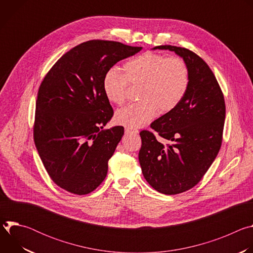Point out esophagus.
I'll return each instance as SVG.
<instances>
[{
  "instance_id": "1",
  "label": "esophagus",
  "mask_w": 253,
  "mask_h": 253,
  "mask_svg": "<svg viewBox=\"0 0 253 253\" xmlns=\"http://www.w3.org/2000/svg\"><path fill=\"white\" fill-rule=\"evenodd\" d=\"M125 133H126V134H137V133H138V130H136V129H131V128H126V129H125Z\"/></svg>"
}]
</instances>
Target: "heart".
Returning a JSON list of instances; mask_svg holds the SVG:
<instances>
[{"instance_id":"heart-1","label":"heart","mask_w":253,"mask_h":253,"mask_svg":"<svg viewBox=\"0 0 253 253\" xmlns=\"http://www.w3.org/2000/svg\"><path fill=\"white\" fill-rule=\"evenodd\" d=\"M125 74L108 69L103 90L108 100L123 105L131 85H140L139 101L118 110L115 120L128 128L148 124L159 112L167 113L181 103L189 86V70L183 59L153 52L144 53L124 65Z\"/></svg>"}]
</instances>
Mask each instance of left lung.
I'll use <instances>...</instances> for the list:
<instances>
[{"label": "left lung", "instance_id": "left-lung-1", "mask_svg": "<svg viewBox=\"0 0 253 253\" xmlns=\"http://www.w3.org/2000/svg\"><path fill=\"white\" fill-rule=\"evenodd\" d=\"M153 49L175 52L189 70V86L181 103L150 125L172 144L164 145L150 131L140 132L139 163L144 178L158 192L174 195L194 187L217 156L225 102L213 72L194 52L170 45Z\"/></svg>", "mask_w": 253, "mask_h": 253}]
</instances>
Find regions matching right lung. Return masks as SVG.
I'll use <instances>...</instances> for the list:
<instances>
[{
  "label": "right lung",
  "instance_id": "add662e5",
  "mask_svg": "<svg viewBox=\"0 0 253 253\" xmlns=\"http://www.w3.org/2000/svg\"><path fill=\"white\" fill-rule=\"evenodd\" d=\"M141 49L114 41H87L64 54L42 81L34 141L49 176L64 190L85 195L105 179L124 128L103 129L114 113L103 77Z\"/></svg>",
  "mask_w": 253,
  "mask_h": 253
}]
</instances>
